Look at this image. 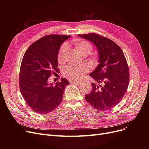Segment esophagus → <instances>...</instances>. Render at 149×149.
<instances>
[{
  "mask_svg": "<svg viewBox=\"0 0 149 149\" xmlns=\"http://www.w3.org/2000/svg\"><path fill=\"white\" fill-rule=\"evenodd\" d=\"M70 83H72V84H80L81 82L80 81H69Z\"/></svg>",
  "mask_w": 149,
  "mask_h": 149,
  "instance_id": "1",
  "label": "esophagus"
}]
</instances>
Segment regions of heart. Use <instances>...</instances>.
I'll list each match as a JSON object with an SVG mask.
<instances>
[{
    "instance_id": "b5f03b06",
    "label": "heart",
    "mask_w": 149,
    "mask_h": 149,
    "mask_svg": "<svg viewBox=\"0 0 149 149\" xmlns=\"http://www.w3.org/2000/svg\"><path fill=\"white\" fill-rule=\"evenodd\" d=\"M72 44L75 50L82 56H87L88 54L92 52L93 49L92 45L89 42L86 40H75L72 42ZM67 52V46L65 44L61 45L57 55V60L58 62L63 63L65 61ZM88 71V67L85 65H68L65 67L63 69V74L67 79L70 80L77 81L81 80Z\"/></svg>"
}]
</instances>
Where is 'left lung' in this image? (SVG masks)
<instances>
[{"mask_svg": "<svg viewBox=\"0 0 149 149\" xmlns=\"http://www.w3.org/2000/svg\"><path fill=\"white\" fill-rule=\"evenodd\" d=\"M97 48L99 65L89 75L98 83H91V92L84 98L93 107L100 111L110 110L119 103L127 91L129 70L120 47L107 37L95 33L79 34Z\"/></svg>", "mask_w": 149, "mask_h": 149, "instance_id": "obj_1", "label": "left lung"}]
</instances>
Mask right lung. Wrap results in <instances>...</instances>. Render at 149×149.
<instances>
[{"label": "right lung", "instance_id": "add662e5", "mask_svg": "<svg viewBox=\"0 0 149 149\" xmlns=\"http://www.w3.org/2000/svg\"><path fill=\"white\" fill-rule=\"evenodd\" d=\"M70 36L51 34L38 39L26 51L21 63L19 88L29 107L40 114L54 111L61 103L69 81L62 78L56 84L48 83L57 72V55L62 43Z\"/></svg>", "mask_w": 149, "mask_h": 149}]
</instances>
